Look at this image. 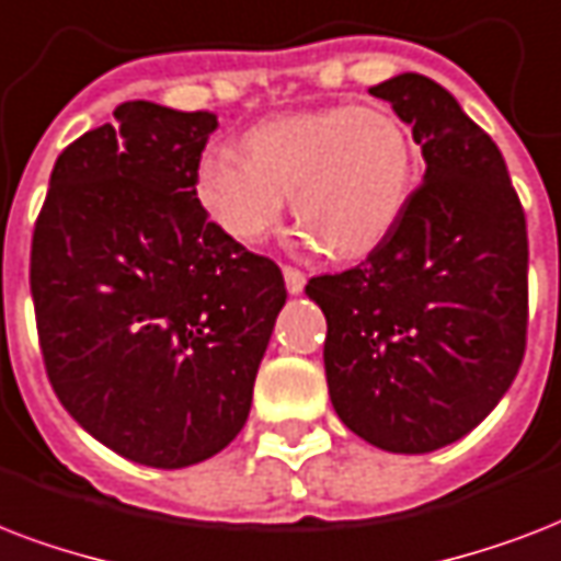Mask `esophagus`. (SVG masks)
Returning a JSON list of instances; mask_svg holds the SVG:
<instances>
[{
    "label": "esophagus",
    "instance_id": "34e87169",
    "mask_svg": "<svg viewBox=\"0 0 561 561\" xmlns=\"http://www.w3.org/2000/svg\"><path fill=\"white\" fill-rule=\"evenodd\" d=\"M284 280H286V289H289V295H298L304 289V284H307L304 272H298V268H293V266H284Z\"/></svg>",
    "mask_w": 561,
    "mask_h": 561
}]
</instances>
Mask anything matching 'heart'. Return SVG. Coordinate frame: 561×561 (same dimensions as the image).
<instances>
[{
	"label": "heart",
	"mask_w": 561,
	"mask_h": 561,
	"mask_svg": "<svg viewBox=\"0 0 561 561\" xmlns=\"http://www.w3.org/2000/svg\"><path fill=\"white\" fill-rule=\"evenodd\" d=\"M245 158L213 149L195 169V198L221 233L257 245L293 195L307 245L340 257L375 251L410 207L419 149L410 125L386 104H333L254 125Z\"/></svg>",
	"instance_id": "obj_1"
}]
</instances>
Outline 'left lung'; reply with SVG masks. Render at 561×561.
Wrapping results in <instances>:
<instances>
[{
    "instance_id": "obj_1",
    "label": "left lung",
    "mask_w": 561,
    "mask_h": 561,
    "mask_svg": "<svg viewBox=\"0 0 561 561\" xmlns=\"http://www.w3.org/2000/svg\"><path fill=\"white\" fill-rule=\"evenodd\" d=\"M412 128L424 184L359 266L307 284L328 319L342 424L389 454H430L497 407L527 345V219L501 149L433 78L368 90Z\"/></svg>"
}]
</instances>
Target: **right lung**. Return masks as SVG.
Segmentation results:
<instances>
[{"mask_svg":"<svg viewBox=\"0 0 561 561\" xmlns=\"http://www.w3.org/2000/svg\"><path fill=\"white\" fill-rule=\"evenodd\" d=\"M114 116L60 151L34 225L43 363L64 410L104 447L186 468L245 427L284 275L195 198L216 116L154 102Z\"/></svg>","mask_w":561,"mask_h":561,"instance_id":"obj_1","label":"right lung"}]
</instances>
